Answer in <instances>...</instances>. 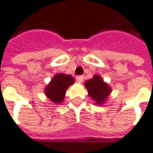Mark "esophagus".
Listing matches in <instances>:
<instances>
[{
	"label": "esophagus",
	"instance_id": "34e87169",
	"mask_svg": "<svg viewBox=\"0 0 153 153\" xmlns=\"http://www.w3.org/2000/svg\"><path fill=\"white\" fill-rule=\"evenodd\" d=\"M83 79H84V76H82V75H77L76 76V80L79 83H81L83 81Z\"/></svg>",
	"mask_w": 153,
	"mask_h": 153
}]
</instances>
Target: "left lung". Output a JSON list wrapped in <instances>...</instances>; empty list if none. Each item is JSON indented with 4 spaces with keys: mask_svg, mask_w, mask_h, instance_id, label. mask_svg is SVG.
Here are the masks:
<instances>
[{
    "mask_svg": "<svg viewBox=\"0 0 153 153\" xmlns=\"http://www.w3.org/2000/svg\"><path fill=\"white\" fill-rule=\"evenodd\" d=\"M89 96L96 101V104H101L111 93V89L106 83H105L100 76L95 75L93 79L85 83Z\"/></svg>",
    "mask_w": 153,
    "mask_h": 153,
    "instance_id": "1",
    "label": "left lung"
}]
</instances>
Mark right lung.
Segmentation results:
<instances>
[{
    "instance_id": "right-lung-1",
    "label": "right lung",
    "mask_w": 153,
    "mask_h": 153,
    "mask_svg": "<svg viewBox=\"0 0 153 153\" xmlns=\"http://www.w3.org/2000/svg\"><path fill=\"white\" fill-rule=\"evenodd\" d=\"M74 82L71 75L58 74L53 78L49 85L45 89V94L48 98L54 103H60L64 100L68 86Z\"/></svg>"
}]
</instances>
